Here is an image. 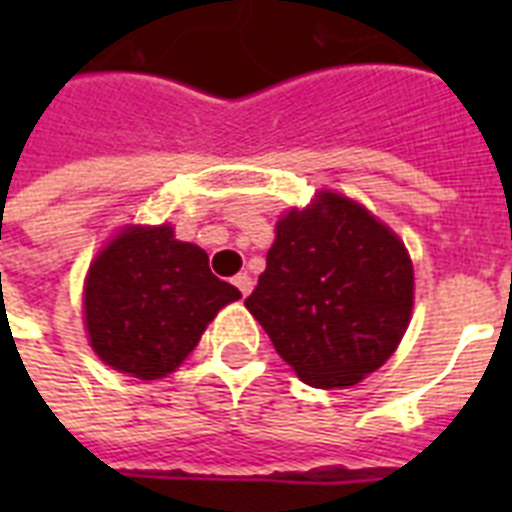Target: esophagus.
<instances>
[{"mask_svg":"<svg viewBox=\"0 0 512 512\" xmlns=\"http://www.w3.org/2000/svg\"><path fill=\"white\" fill-rule=\"evenodd\" d=\"M233 287L239 289L241 297H247L252 292V287H255V281H252L249 273H239V276H233Z\"/></svg>","mask_w":512,"mask_h":512,"instance_id":"esophagus-1","label":"esophagus"}]
</instances>
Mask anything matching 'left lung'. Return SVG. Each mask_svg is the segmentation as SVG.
<instances>
[{"mask_svg":"<svg viewBox=\"0 0 512 512\" xmlns=\"http://www.w3.org/2000/svg\"><path fill=\"white\" fill-rule=\"evenodd\" d=\"M412 300V260L396 233L356 201L321 193L276 223L244 305L300 380L348 388L398 348Z\"/></svg>","mask_w":512,"mask_h":512,"instance_id":"8db88e82","label":"left lung"}]
</instances>
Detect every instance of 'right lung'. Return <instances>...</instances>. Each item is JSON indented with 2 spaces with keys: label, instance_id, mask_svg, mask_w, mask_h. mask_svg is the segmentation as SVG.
Here are the masks:
<instances>
[{
  "label": "right lung",
  "instance_id": "right-lung-1",
  "mask_svg": "<svg viewBox=\"0 0 512 512\" xmlns=\"http://www.w3.org/2000/svg\"><path fill=\"white\" fill-rule=\"evenodd\" d=\"M241 292L209 271L196 244L170 225L127 228L108 244L84 284V321L95 353L138 380L175 372L223 305Z\"/></svg>",
  "mask_w": 512,
  "mask_h": 512
}]
</instances>
